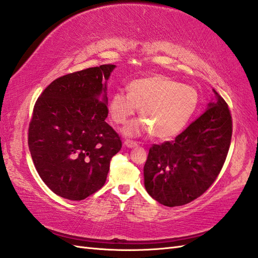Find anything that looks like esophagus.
Segmentation results:
<instances>
[{
    "label": "esophagus",
    "mask_w": 258,
    "mask_h": 258,
    "mask_svg": "<svg viewBox=\"0 0 258 258\" xmlns=\"http://www.w3.org/2000/svg\"><path fill=\"white\" fill-rule=\"evenodd\" d=\"M124 145L126 147H128V148H134V147H136V146H138V144L136 143V142H134V141H130V140H126L124 142Z\"/></svg>",
    "instance_id": "obj_1"
}]
</instances>
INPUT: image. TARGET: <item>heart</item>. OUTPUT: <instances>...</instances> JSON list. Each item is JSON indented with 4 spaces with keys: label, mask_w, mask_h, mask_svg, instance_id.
<instances>
[{
    "label": "heart",
    "mask_w": 258,
    "mask_h": 258,
    "mask_svg": "<svg viewBox=\"0 0 258 258\" xmlns=\"http://www.w3.org/2000/svg\"><path fill=\"white\" fill-rule=\"evenodd\" d=\"M128 95L116 91L108 102L112 121L124 125L137 108L143 118L132 122L125 134L135 136L145 131L160 140L174 137L185 127L198 105L197 91L163 75L135 79L128 85Z\"/></svg>",
    "instance_id": "heart-1"
}]
</instances>
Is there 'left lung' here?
Masks as SVG:
<instances>
[{
  "label": "left lung",
  "mask_w": 258,
  "mask_h": 258,
  "mask_svg": "<svg viewBox=\"0 0 258 258\" xmlns=\"http://www.w3.org/2000/svg\"><path fill=\"white\" fill-rule=\"evenodd\" d=\"M215 102L172 142L153 145L144 166L147 193L164 206L188 204L210 187L222 166L232 136V117L217 91Z\"/></svg>",
  "instance_id": "1"
}]
</instances>
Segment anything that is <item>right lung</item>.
Listing matches in <instances>:
<instances>
[{
  "mask_svg": "<svg viewBox=\"0 0 258 258\" xmlns=\"http://www.w3.org/2000/svg\"><path fill=\"white\" fill-rule=\"evenodd\" d=\"M115 65L104 64L56 78L37 99L28 146L38 174L52 192L82 201L100 189L121 138L105 122L107 82Z\"/></svg>",
  "mask_w": 258,
  "mask_h": 258,
  "instance_id": "add662e5",
  "label": "right lung"
}]
</instances>
